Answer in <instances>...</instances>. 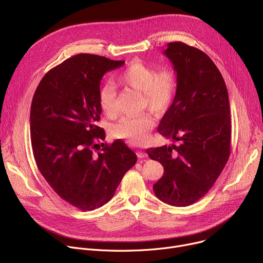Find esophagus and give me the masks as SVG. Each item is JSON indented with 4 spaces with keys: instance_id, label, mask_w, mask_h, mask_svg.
<instances>
[{
    "instance_id": "1",
    "label": "esophagus",
    "mask_w": 263,
    "mask_h": 263,
    "mask_svg": "<svg viewBox=\"0 0 263 263\" xmlns=\"http://www.w3.org/2000/svg\"><path fill=\"white\" fill-rule=\"evenodd\" d=\"M136 155H137V158H139V159H144V158L147 157V154L145 153L144 150H137Z\"/></svg>"
}]
</instances>
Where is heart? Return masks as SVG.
Returning <instances> with one entry per match:
<instances>
[{
  "label": "heart",
  "mask_w": 263,
  "mask_h": 263,
  "mask_svg": "<svg viewBox=\"0 0 263 263\" xmlns=\"http://www.w3.org/2000/svg\"><path fill=\"white\" fill-rule=\"evenodd\" d=\"M121 84L144 93V106L157 114H164L173 105L178 91V78L171 68L160 69L141 61L132 62L118 77ZM98 103L102 112L113 117L116 114V89L105 83L99 89ZM156 126L150 113L123 117L112 128V134L132 145H142Z\"/></svg>",
  "instance_id": "1"
}]
</instances>
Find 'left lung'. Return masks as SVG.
I'll return each instance as SVG.
<instances>
[{
	"label": "left lung",
	"instance_id": "left-lung-1",
	"mask_svg": "<svg viewBox=\"0 0 263 263\" xmlns=\"http://www.w3.org/2000/svg\"><path fill=\"white\" fill-rule=\"evenodd\" d=\"M164 54L172 61L178 91L158 131L178 144L147 149L164 174L154 184L156 196L174 206L203 197L230 156L231 121L225 81L201 50L176 41Z\"/></svg>",
	"mask_w": 263,
	"mask_h": 263
}]
</instances>
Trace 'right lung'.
Returning <instances> with one entry per match:
<instances>
[{
	"instance_id": "1",
	"label": "right lung",
	"mask_w": 263,
	"mask_h": 263,
	"mask_svg": "<svg viewBox=\"0 0 263 263\" xmlns=\"http://www.w3.org/2000/svg\"><path fill=\"white\" fill-rule=\"evenodd\" d=\"M123 64L74 55L49 70L33 97L30 124L37 167L61 198L82 211L110 200L136 163V155L121 140L100 146L105 133L97 126L101 79Z\"/></svg>"
}]
</instances>
